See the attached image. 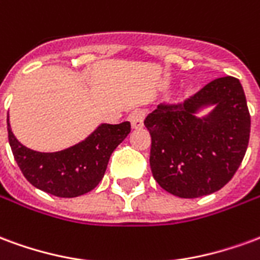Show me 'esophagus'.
I'll return each mask as SVG.
<instances>
[{
    "mask_svg": "<svg viewBox=\"0 0 260 260\" xmlns=\"http://www.w3.org/2000/svg\"><path fill=\"white\" fill-rule=\"evenodd\" d=\"M143 117L145 114L141 110H136V111H132L129 115V121L132 124V128H142L143 126Z\"/></svg>",
    "mask_w": 260,
    "mask_h": 260,
    "instance_id": "34e87169",
    "label": "esophagus"
}]
</instances>
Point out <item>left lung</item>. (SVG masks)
Segmentation results:
<instances>
[{"label": "left lung", "instance_id": "obj_1", "mask_svg": "<svg viewBox=\"0 0 260 260\" xmlns=\"http://www.w3.org/2000/svg\"><path fill=\"white\" fill-rule=\"evenodd\" d=\"M214 102L207 119L193 114ZM152 138L150 169L158 185L180 198H199L221 189L245 156L251 115L240 80L223 76L184 102L160 103L145 118Z\"/></svg>", "mask_w": 260, "mask_h": 260}]
</instances>
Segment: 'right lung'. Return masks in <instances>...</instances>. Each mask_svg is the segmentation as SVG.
Instances as JSON below:
<instances>
[{
    "instance_id": "right-lung-1",
    "label": "right lung",
    "mask_w": 260,
    "mask_h": 260,
    "mask_svg": "<svg viewBox=\"0 0 260 260\" xmlns=\"http://www.w3.org/2000/svg\"><path fill=\"white\" fill-rule=\"evenodd\" d=\"M8 126L15 161L31 185L58 198H75L94 189L103 180L111 153L131 132L128 121L103 124L79 145L55 153L25 147Z\"/></svg>"
}]
</instances>
